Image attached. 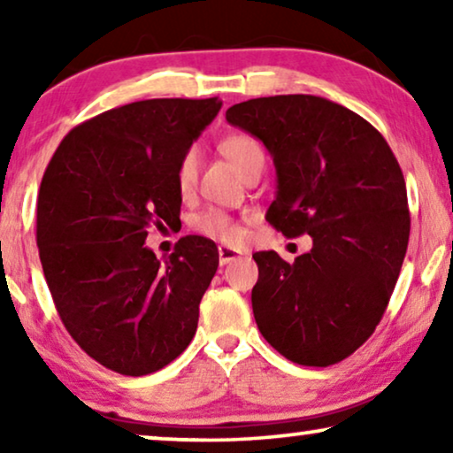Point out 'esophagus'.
<instances>
[{
    "label": "esophagus",
    "mask_w": 453,
    "mask_h": 453,
    "mask_svg": "<svg viewBox=\"0 0 453 453\" xmlns=\"http://www.w3.org/2000/svg\"><path fill=\"white\" fill-rule=\"evenodd\" d=\"M241 257V251L233 250V247H226V245H220L219 247V259H220V265H226L234 262V259Z\"/></svg>",
    "instance_id": "esophagus-1"
}]
</instances>
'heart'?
<instances>
[{
	"mask_svg": "<svg viewBox=\"0 0 453 453\" xmlns=\"http://www.w3.org/2000/svg\"><path fill=\"white\" fill-rule=\"evenodd\" d=\"M220 150L228 160H231L233 166L241 173V175H245L247 171L253 169V166L264 165L262 144L250 134L226 135V138L220 142ZM197 169H200V154H197L196 148H189V150L181 157V160H179L177 166L179 194L188 196L189 191L194 189ZM196 228L200 233L208 234V237L225 241V243L231 245L239 243V241L243 239V228H241L231 216L222 214L219 210H210V212L202 214L200 219L196 220Z\"/></svg>",
	"mask_w": 453,
	"mask_h": 453,
	"instance_id": "heart-1",
	"label": "heart"
}]
</instances>
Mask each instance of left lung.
<instances>
[{"instance_id":"1","label":"left lung","mask_w":453,"mask_h":453,"mask_svg":"<svg viewBox=\"0 0 453 453\" xmlns=\"http://www.w3.org/2000/svg\"><path fill=\"white\" fill-rule=\"evenodd\" d=\"M264 142L276 166L265 220L284 237L311 234L293 264L253 253L262 336L305 367H327L367 342L404 262L411 212L392 148L355 111L311 95L251 98L226 111Z\"/></svg>"}]
</instances>
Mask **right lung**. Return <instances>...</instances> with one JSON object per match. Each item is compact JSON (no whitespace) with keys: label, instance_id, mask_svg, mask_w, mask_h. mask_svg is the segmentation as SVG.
<instances>
[{"label":"right lung","instance_id":"1","mask_svg":"<svg viewBox=\"0 0 453 453\" xmlns=\"http://www.w3.org/2000/svg\"><path fill=\"white\" fill-rule=\"evenodd\" d=\"M219 98H150L104 111L61 140L42 175L36 245L65 330L121 375H148L188 349L219 268L214 241L179 239L165 262L148 228L175 226L179 160Z\"/></svg>","mask_w":453,"mask_h":453}]
</instances>
